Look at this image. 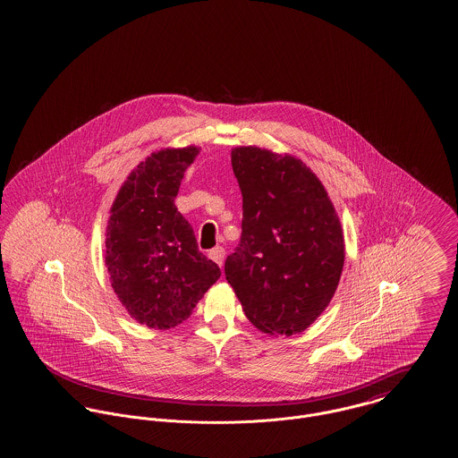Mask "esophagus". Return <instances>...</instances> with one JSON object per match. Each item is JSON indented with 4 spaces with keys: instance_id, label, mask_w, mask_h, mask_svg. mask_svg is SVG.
I'll return each instance as SVG.
<instances>
[{
    "instance_id": "obj_1",
    "label": "esophagus",
    "mask_w": 458,
    "mask_h": 458,
    "mask_svg": "<svg viewBox=\"0 0 458 458\" xmlns=\"http://www.w3.org/2000/svg\"><path fill=\"white\" fill-rule=\"evenodd\" d=\"M209 258L213 259V261L216 262L218 266H223V259H225V249L223 247H215V249H211L209 250Z\"/></svg>"
}]
</instances>
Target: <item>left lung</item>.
Returning a JSON list of instances; mask_svg holds the SVG:
<instances>
[{
  "instance_id": "left-lung-1",
  "label": "left lung",
  "mask_w": 458,
  "mask_h": 458,
  "mask_svg": "<svg viewBox=\"0 0 458 458\" xmlns=\"http://www.w3.org/2000/svg\"><path fill=\"white\" fill-rule=\"evenodd\" d=\"M242 192V237L225 275L247 319L292 336L333 299L345 261L344 232L319 178L290 154L232 149Z\"/></svg>"
}]
</instances>
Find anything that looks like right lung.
<instances>
[{
    "mask_svg": "<svg viewBox=\"0 0 458 458\" xmlns=\"http://www.w3.org/2000/svg\"><path fill=\"white\" fill-rule=\"evenodd\" d=\"M199 148L161 149L139 163L109 211L105 261L120 302L140 325L170 329L185 321L221 271L197 249L176 206L180 182Z\"/></svg>",
    "mask_w": 458,
    "mask_h": 458,
    "instance_id": "add662e5",
    "label": "right lung"
}]
</instances>
